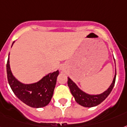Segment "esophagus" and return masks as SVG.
Segmentation results:
<instances>
[{"mask_svg":"<svg viewBox=\"0 0 127 127\" xmlns=\"http://www.w3.org/2000/svg\"><path fill=\"white\" fill-rule=\"evenodd\" d=\"M64 68H65V66H64V64H61V66H60V68H61V70H63L64 69Z\"/></svg>","mask_w":127,"mask_h":127,"instance_id":"34e87169","label":"esophagus"}]
</instances>
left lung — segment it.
<instances>
[{
  "mask_svg": "<svg viewBox=\"0 0 127 127\" xmlns=\"http://www.w3.org/2000/svg\"><path fill=\"white\" fill-rule=\"evenodd\" d=\"M115 79H116V68H115V76L113 78L111 85L105 91L97 95H91L84 92L69 77H68L67 84L70 89V93L74 96V99L78 104L85 107H93L100 104L109 95L115 85Z\"/></svg>",
  "mask_w": 127,
  "mask_h": 127,
  "instance_id": "obj_1",
  "label": "left lung"
}]
</instances>
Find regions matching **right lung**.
Returning <instances> with one entry per match:
<instances>
[{"instance_id": "1", "label": "right lung", "mask_w": 127, "mask_h": 127, "mask_svg": "<svg viewBox=\"0 0 127 127\" xmlns=\"http://www.w3.org/2000/svg\"><path fill=\"white\" fill-rule=\"evenodd\" d=\"M14 41L12 44V46ZM9 55L6 64V72L8 84L14 95L28 106L32 108H42L50 102L53 97L57 83L59 70L50 72L37 82L25 84L13 75L10 66Z\"/></svg>"}]
</instances>
